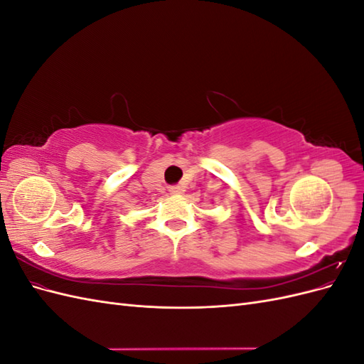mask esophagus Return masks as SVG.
<instances>
[{"label":"esophagus","mask_w":364,"mask_h":364,"mask_svg":"<svg viewBox=\"0 0 364 364\" xmlns=\"http://www.w3.org/2000/svg\"><path fill=\"white\" fill-rule=\"evenodd\" d=\"M170 194H181V188H179V186H171V188H170Z\"/></svg>","instance_id":"obj_1"}]
</instances>
